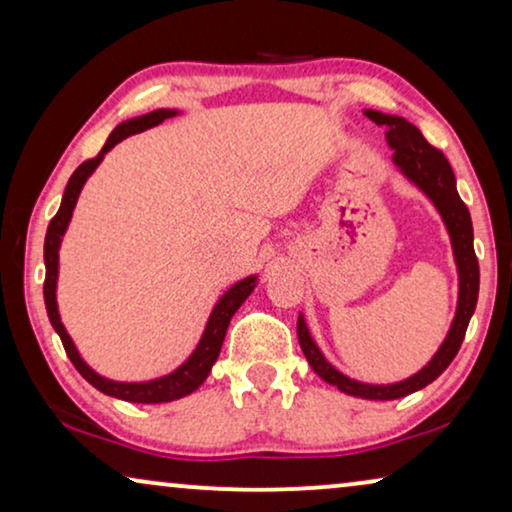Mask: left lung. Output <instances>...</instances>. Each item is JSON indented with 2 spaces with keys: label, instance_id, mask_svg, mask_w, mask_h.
<instances>
[{
  "label": "left lung",
  "instance_id": "left-lung-1",
  "mask_svg": "<svg viewBox=\"0 0 512 512\" xmlns=\"http://www.w3.org/2000/svg\"><path fill=\"white\" fill-rule=\"evenodd\" d=\"M370 121L387 128V144L394 151V165L401 170V174L408 181H412L433 205H436L438 214L443 216L447 233H450L452 242V254L454 263H457L459 272V300H457V312H454L452 326L447 331V338L433 359L426 366L415 373L408 380L394 382V384H366L352 377L342 375L338 368H333L331 363L324 359L317 342L312 340L310 331L303 314L298 317V342L303 349L307 363H310L314 373L321 380L333 384L340 391H345L349 396L356 398H368V401H394V398H403L412 394V391L424 389L426 384H431L443 370L450 366L454 356H457L461 342H464L468 321H471L475 305H478V289H480V268L478 258H475L473 249V223L468 207L461 202L457 193V179L443 151H438L436 146L426 142L422 132H419L410 121H405L401 116H389L382 111L366 109L363 111Z\"/></svg>",
  "mask_w": 512,
  "mask_h": 512
}]
</instances>
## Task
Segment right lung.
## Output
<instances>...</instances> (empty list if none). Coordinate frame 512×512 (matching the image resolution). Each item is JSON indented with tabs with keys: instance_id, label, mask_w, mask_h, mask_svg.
I'll use <instances>...</instances> for the list:
<instances>
[{
	"instance_id": "add662e5",
	"label": "right lung",
	"mask_w": 512,
	"mask_h": 512,
	"mask_svg": "<svg viewBox=\"0 0 512 512\" xmlns=\"http://www.w3.org/2000/svg\"><path fill=\"white\" fill-rule=\"evenodd\" d=\"M177 114H179L177 109H156V111H151V114L130 118V121H123L121 125H116L114 132H111L107 139V144L102 146V151L97 153L95 158L81 163L74 170L72 177H69L65 195H62V202H60V209H58V214L51 219V223H48L46 242H44L46 312L55 328V333L60 335L62 347H65L69 361L74 363V368L79 370V373L86 377V380L93 384L97 391H102V394H107V396L121 398V401H130V403H170V401H177V398L193 394V391L207 380L209 370H212L216 359H219V352H221L223 338H226L230 319H233V314L237 310H240V305L244 303V300L249 298V293L256 289V275L244 277L237 284L230 286V289L219 298V303L214 305L212 314H209L205 333H202V338L198 342V347L193 349V354L188 356V359L181 363L177 370H172L170 375L158 377V380H149V382H114V380H107V377L97 375L95 370L81 359V354L76 352L72 338H69L65 326H62L60 312H58V300H55V289H58V258H60L58 251H60L62 235H65L69 221H72V212L76 207V200H79L83 184H86V179L95 172V167L102 163L104 153H109L118 142H123V139L130 135H137V132L149 130V128H153V125L163 123L165 118H172Z\"/></svg>"
}]
</instances>
